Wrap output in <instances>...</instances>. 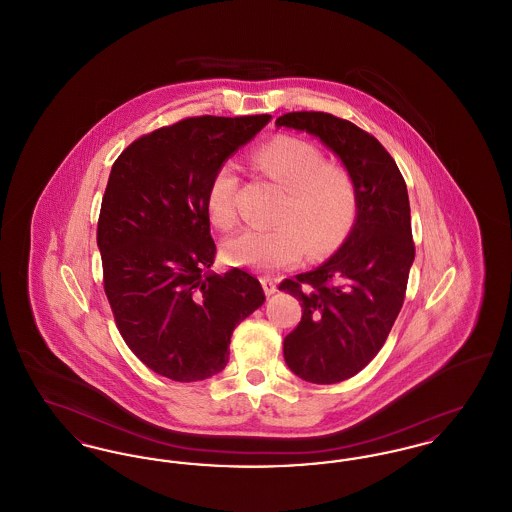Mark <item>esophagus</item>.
Here are the masks:
<instances>
[{
    "label": "esophagus",
    "instance_id": "esophagus-1",
    "mask_svg": "<svg viewBox=\"0 0 512 512\" xmlns=\"http://www.w3.org/2000/svg\"><path fill=\"white\" fill-rule=\"evenodd\" d=\"M263 286H265V292L268 295H272V293L278 292V288H276V282H272L270 278H263Z\"/></svg>",
    "mask_w": 512,
    "mask_h": 512
}]
</instances>
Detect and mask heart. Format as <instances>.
Instances as JSON below:
<instances>
[{
	"mask_svg": "<svg viewBox=\"0 0 512 512\" xmlns=\"http://www.w3.org/2000/svg\"><path fill=\"white\" fill-rule=\"evenodd\" d=\"M251 165L282 190L274 213V228L245 230L224 242L230 265L259 270L293 267L309 251L324 259L340 249L359 217V188L349 169L328 163L322 149L295 136H276L255 147ZM238 167L224 161L213 172L205 207L207 217L222 232L238 224Z\"/></svg>",
	"mask_w": 512,
	"mask_h": 512,
	"instance_id": "heart-1",
	"label": "heart"
}]
</instances>
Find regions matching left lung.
Instances as JSON below:
<instances>
[{"mask_svg":"<svg viewBox=\"0 0 512 512\" xmlns=\"http://www.w3.org/2000/svg\"><path fill=\"white\" fill-rule=\"evenodd\" d=\"M276 126L305 130L330 147L359 188V217L322 267L280 282L303 317L284 338L293 374L338 384L361 372L388 340L414 261L411 207L403 174L372 134L322 111H295Z\"/></svg>","mask_w":512,"mask_h":512,"instance_id":"obj_1","label":"left lung"}]
</instances>
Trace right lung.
Returning <instances> with one entry per match:
<instances>
[{
	"label": "right lung",
	"mask_w": 512,
	"mask_h": 512,
	"mask_svg": "<svg viewBox=\"0 0 512 512\" xmlns=\"http://www.w3.org/2000/svg\"><path fill=\"white\" fill-rule=\"evenodd\" d=\"M270 115L190 117L140 136L113 163L101 199L103 290L130 351L174 382L228 363L234 328L265 303L242 268L213 274L205 195L213 172Z\"/></svg>",
	"instance_id": "obj_1"
}]
</instances>
